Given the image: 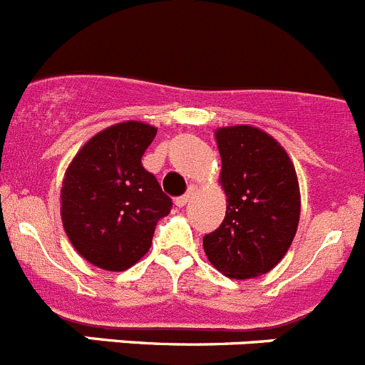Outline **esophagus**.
<instances>
[{
	"label": "esophagus",
	"mask_w": 365,
	"mask_h": 365,
	"mask_svg": "<svg viewBox=\"0 0 365 365\" xmlns=\"http://www.w3.org/2000/svg\"><path fill=\"white\" fill-rule=\"evenodd\" d=\"M195 195H196V187H195V185H190L189 190H187L185 195L178 196V198L175 200V203H176V205H178V207H185L187 203L190 202V198H192V196H195Z\"/></svg>",
	"instance_id": "1"
}]
</instances>
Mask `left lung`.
<instances>
[{"label": "left lung", "instance_id": "obj_1", "mask_svg": "<svg viewBox=\"0 0 365 365\" xmlns=\"http://www.w3.org/2000/svg\"><path fill=\"white\" fill-rule=\"evenodd\" d=\"M215 136L227 211L222 225L203 236V251L225 277H260L284 258L297 235V170L284 147L256 127H222Z\"/></svg>", "mask_w": 365, "mask_h": 365}]
</instances>
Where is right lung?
Masks as SVG:
<instances>
[{
  "instance_id": "1",
  "label": "right lung",
  "mask_w": 365,
  "mask_h": 365,
  "mask_svg": "<svg viewBox=\"0 0 365 365\" xmlns=\"http://www.w3.org/2000/svg\"><path fill=\"white\" fill-rule=\"evenodd\" d=\"M156 127L123 121L78 150L61 187V222L85 260L105 271L133 267L153 244L173 200L143 169L142 156Z\"/></svg>"
}]
</instances>
